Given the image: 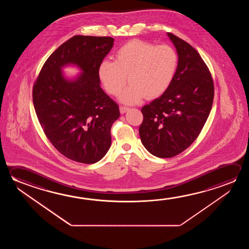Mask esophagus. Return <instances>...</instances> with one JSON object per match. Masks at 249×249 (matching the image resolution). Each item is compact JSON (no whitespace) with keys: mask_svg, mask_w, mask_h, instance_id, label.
I'll return each mask as SVG.
<instances>
[{"mask_svg":"<svg viewBox=\"0 0 249 249\" xmlns=\"http://www.w3.org/2000/svg\"><path fill=\"white\" fill-rule=\"evenodd\" d=\"M127 110H128V108L126 107H120V113L121 114H125Z\"/></svg>","mask_w":249,"mask_h":249,"instance_id":"1","label":"esophagus"}]
</instances>
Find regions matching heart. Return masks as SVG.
<instances>
[{
    "mask_svg": "<svg viewBox=\"0 0 249 249\" xmlns=\"http://www.w3.org/2000/svg\"><path fill=\"white\" fill-rule=\"evenodd\" d=\"M178 68V56L170 46H156L150 42L132 40L115 53V61L104 60L99 66V78L107 92L117 96L126 85H130L120 101L135 105L145 96L155 99L171 85Z\"/></svg>",
    "mask_w": 249,
    "mask_h": 249,
    "instance_id": "heart-1",
    "label": "heart"
}]
</instances>
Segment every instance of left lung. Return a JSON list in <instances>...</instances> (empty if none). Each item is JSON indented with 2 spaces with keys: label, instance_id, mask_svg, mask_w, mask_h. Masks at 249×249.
Returning <instances> with one entry per match:
<instances>
[{
  "label": "left lung",
  "instance_id": "8db88e82",
  "mask_svg": "<svg viewBox=\"0 0 249 249\" xmlns=\"http://www.w3.org/2000/svg\"><path fill=\"white\" fill-rule=\"evenodd\" d=\"M178 68L171 85L159 98L143 107L139 134L143 146L159 158H170L188 148L200 135L213 101L211 73L199 53L173 34Z\"/></svg>",
  "mask_w": 249,
  "mask_h": 249
}]
</instances>
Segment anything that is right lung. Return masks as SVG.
Here are the masks:
<instances>
[{
  "mask_svg": "<svg viewBox=\"0 0 249 249\" xmlns=\"http://www.w3.org/2000/svg\"><path fill=\"white\" fill-rule=\"evenodd\" d=\"M112 37L75 36L51 53L33 88L39 123L61 155L81 163H95L111 146L110 129L119 107L101 88L98 69L114 46ZM74 65L72 78L62 71Z\"/></svg>",
  "mask_w": 249,
  "mask_h": 249,
  "instance_id": "1",
  "label": "right lung"
}]
</instances>
